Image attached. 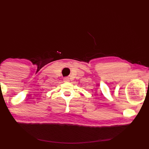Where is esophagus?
<instances>
[{
  "label": "esophagus",
  "instance_id": "obj_1",
  "mask_svg": "<svg viewBox=\"0 0 149 149\" xmlns=\"http://www.w3.org/2000/svg\"><path fill=\"white\" fill-rule=\"evenodd\" d=\"M63 80H64V82H69L70 81V79L68 77H65L64 79H63Z\"/></svg>",
  "mask_w": 149,
  "mask_h": 149
}]
</instances>
